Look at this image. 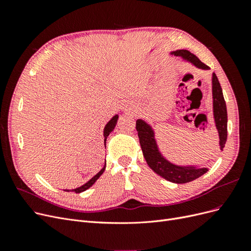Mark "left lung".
Instances as JSON below:
<instances>
[{
	"mask_svg": "<svg viewBox=\"0 0 251 251\" xmlns=\"http://www.w3.org/2000/svg\"><path fill=\"white\" fill-rule=\"evenodd\" d=\"M175 56H180L182 59L193 64L202 70H209V67L203 64L201 60L188 50H176L171 52ZM212 86V109H214L215 125L219 133L220 151H223L227 139V110L221 85L215 73L211 75ZM136 130L138 132L140 147L143 157L150 168L157 175L173 183L183 184L201 177L208 171L205 166L195 165H177L169 161L158 148L153 127L142 119L136 120Z\"/></svg>",
	"mask_w": 251,
	"mask_h": 251,
	"instance_id": "left-lung-1",
	"label": "left lung"
}]
</instances>
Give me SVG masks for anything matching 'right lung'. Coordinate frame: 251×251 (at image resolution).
I'll use <instances>...</instances> for the list:
<instances>
[{
	"mask_svg": "<svg viewBox=\"0 0 251 251\" xmlns=\"http://www.w3.org/2000/svg\"><path fill=\"white\" fill-rule=\"evenodd\" d=\"M117 120H118V115L116 114L115 116H113L112 118H111V120L109 121V123L105 125V126H104V128H103V137H104V147H105V141H107V138H108V136L110 135V133L114 130V127L116 126V124H117ZM104 170H105V162H104V165H103V168L98 172L94 177H92L91 178L87 183H85L83 185H81V186H79V187H77V188H74V189H64L65 192H74V193H76V194H79V193H81V192H85V191H87L88 188H90L91 186H92L95 182L97 181V179L100 178L101 175H102V173L104 172Z\"/></svg>",
	"mask_w": 251,
	"mask_h": 251,
	"instance_id": "1",
	"label": "right lung"
}]
</instances>
